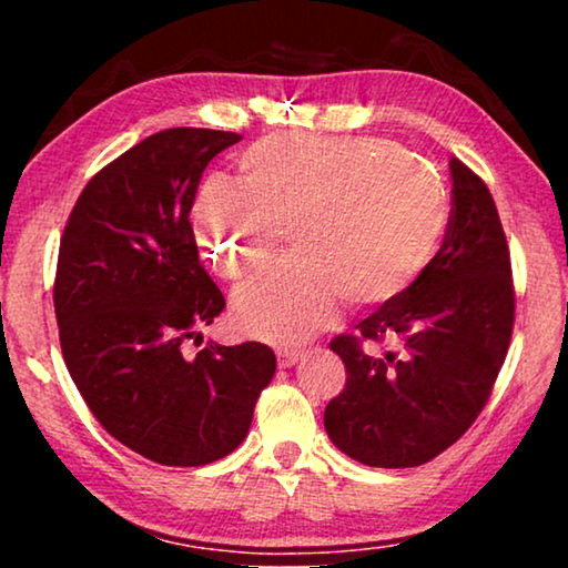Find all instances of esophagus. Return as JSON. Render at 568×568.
Instances as JSON below:
<instances>
[{
	"label": "esophagus",
	"instance_id": "obj_1",
	"mask_svg": "<svg viewBox=\"0 0 568 568\" xmlns=\"http://www.w3.org/2000/svg\"><path fill=\"white\" fill-rule=\"evenodd\" d=\"M301 351H295V348H281L277 351V365H281V368H291V365H295L297 361H301Z\"/></svg>",
	"mask_w": 568,
	"mask_h": 568
}]
</instances>
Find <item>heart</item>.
I'll return each instance as SVG.
<instances>
[{"label": "heart", "instance_id": "1", "mask_svg": "<svg viewBox=\"0 0 568 568\" xmlns=\"http://www.w3.org/2000/svg\"><path fill=\"white\" fill-rule=\"evenodd\" d=\"M237 185L207 180L192 233L215 275L245 283L285 233L295 247L235 295L240 331L301 343L351 305L396 301L438 253L448 195L438 172L396 142L358 134H271L235 158Z\"/></svg>", "mask_w": 568, "mask_h": 568}]
</instances>
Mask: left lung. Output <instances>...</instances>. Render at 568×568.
<instances>
[{
  "instance_id": "1",
  "label": "left lung",
  "mask_w": 568,
  "mask_h": 568,
  "mask_svg": "<svg viewBox=\"0 0 568 568\" xmlns=\"http://www.w3.org/2000/svg\"><path fill=\"white\" fill-rule=\"evenodd\" d=\"M444 245L406 293L383 303L331 348L345 388L325 430L345 456L378 468L428 464L484 410L514 331L511 255L486 182L450 160ZM399 343L376 354L375 345Z\"/></svg>"
}]
</instances>
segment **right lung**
<instances>
[{
  "label": "right lung",
  "instance_id": "obj_1",
  "mask_svg": "<svg viewBox=\"0 0 568 568\" xmlns=\"http://www.w3.org/2000/svg\"><path fill=\"white\" fill-rule=\"evenodd\" d=\"M237 132L172 128L104 165L70 213L54 277L67 371L94 418L162 466H205L243 444L275 353L187 341L225 297L200 265L190 210L200 178Z\"/></svg>",
  "mask_w": 568,
  "mask_h": 568
}]
</instances>
